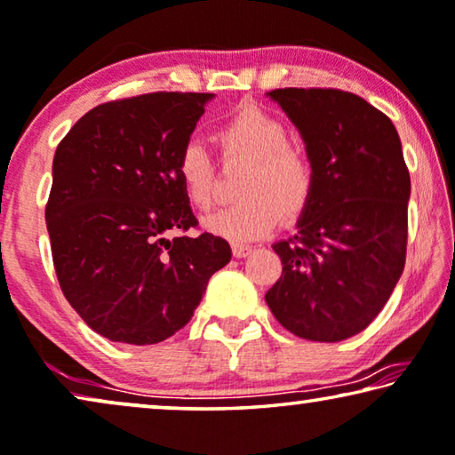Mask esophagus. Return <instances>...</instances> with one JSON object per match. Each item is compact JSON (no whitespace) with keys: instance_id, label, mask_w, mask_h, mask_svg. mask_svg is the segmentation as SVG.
<instances>
[{"instance_id":"34e87169","label":"esophagus","mask_w":455,"mask_h":455,"mask_svg":"<svg viewBox=\"0 0 455 455\" xmlns=\"http://www.w3.org/2000/svg\"><path fill=\"white\" fill-rule=\"evenodd\" d=\"M251 251H253V247L249 245H239V243H233V255L235 257H247Z\"/></svg>"}]
</instances>
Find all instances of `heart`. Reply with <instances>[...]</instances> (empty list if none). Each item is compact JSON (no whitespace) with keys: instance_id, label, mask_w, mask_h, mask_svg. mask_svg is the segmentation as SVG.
<instances>
[{"instance_id":"1","label":"heart","mask_w":455,"mask_h":455,"mask_svg":"<svg viewBox=\"0 0 455 455\" xmlns=\"http://www.w3.org/2000/svg\"><path fill=\"white\" fill-rule=\"evenodd\" d=\"M216 139L222 161L247 163L235 204L210 214L204 227L230 241H253L280 220L298 219L315 192V165L307 151L290 142V131L274 114L255 104L241 106L222 122ZM175 173L188 204L200 212L216 200V167L198 140L180 148Z\"/></svg>"}]
</instances>
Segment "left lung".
<instances>
[{"label": "left lung", "instance_id": "8db88e82", "mask_svg": "<svg viewBox=\"0 0 455 455\" xmlns=\"http://www.w3.org/2000/svg\"><path fill=\"white\" fill-rule=\"evenodd\" d=\"M300 131L315 192L298 233L274 245L282 275L266 302L296 337L335 343L374 321L401 280L411 175L392 120L333 87L269 92Z\"/></svg>", "mask_w": 455, "mask_h": 455}]
</instances>
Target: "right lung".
<instances>
[{
  "label": "right lung",
  "instance_id": "obj_1",
  "mask_svg": "<svg viewBox=\"0 0 455 455\" xmlns=\"http://www.w3.org/2000/svg\"><path fill=\"white\" fill-rule=\"evenodd\" d=\"M210 98L153 92L106 101L54 153L44 214L59 286L110 341L153 345L175 335L210 275L230 261L225 239L186 235L198 220L175 173Z\"/></svg>",
  "mask_w": 455,
  "mask_h": 455
}]
</instances>
